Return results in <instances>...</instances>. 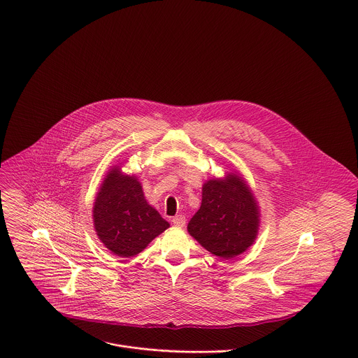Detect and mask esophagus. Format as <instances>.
<instances>
[{
  "instance_id": "obj_1",
  "label": "esophagus",
  "mask_w": 358,
  "mask_h": 358,
  "mask_svg": "<svg viewBox=\"0 0 358 358\" xmlns=\"http://www.w3.org/2000/svg\"><path fill=\"white\" fill-rule=\"evenodd\" d=\"M172 223L178 227H183L186 224V216L185 215H176L172 217Z\"/></svg>"
}]
</instances>
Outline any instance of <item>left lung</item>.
Listing matches in <instances>:
<instances>
[{
    "label": "left lung",
    "mask_w": 358,
    "mask_h": 358,
    "mask_svg": "<svg viewBox=\"0 0 358 358\" xmlns=\"http://www.w3.org/2000/svg\"><path fill=\"white\" fill-rule=\"evenodd\" d=\"M255 200L237 175L208 180L200 209L190 219L189 233L213 255L231 259L254 243L259 226Z\"/></svg>",
    "instance_id": "obj_1"
}]
</instances>
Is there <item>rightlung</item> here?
Masks as SVG:
<instances>
[{
  "label": "right lung",
  "instance_id": "right-lung-1",
  "mask_svg": "<svg viewBox=\"0 0 358 358\" xmlns=\"http://www.w3.org/2000/svg\"><path fill=\"white\" fill-rule=\"evenodd\" d=\"M94 223L103 244L121 257L138 255L169 223L148 204L135 178L108 172L94 205Z\"/></svg>",
  "mask_w": 358,
  "mask_h": 358
}]
</instances>
